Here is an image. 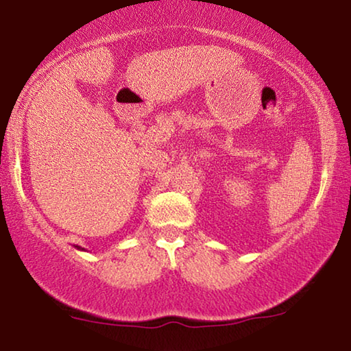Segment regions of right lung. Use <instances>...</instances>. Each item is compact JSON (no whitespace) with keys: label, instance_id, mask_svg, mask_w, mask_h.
<instances>
[{"label":"right lung","instance_id":"right-lung-1","mask_svg":"<svg viewBox=\"0 0 351 351\" xmlns=\"http://www.w3.org/2000/svg\"><path fill=\"white\" fill-rule=\"evenodd\" d=\"M75 249H80V251H85V249H83V247H80V246H74Z\"/></svg>","mask_w":351,"mask_h":351}]
</instances>
